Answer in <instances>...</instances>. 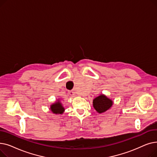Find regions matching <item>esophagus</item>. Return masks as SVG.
<instances>
[{
  "instance_id": "1",
  "label": "esophagus",
  "mask_w": 157,
  "mask_h": 157,
  "mask_svg": "<svg viewBox=\"0 0 157 157\" xmlns=\"http://www.w3.org/2000/svg\"><path fill=\"white\" fill-rule=\"evenodd\" d=\"M68 94L71 95V96H73L74 95V91H72V90H70V91L68 92Z\"/></svg>"
}]
</instances>
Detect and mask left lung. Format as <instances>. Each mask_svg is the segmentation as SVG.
<instances>
[{
	"mask_svg": "<svg viewBox=\"0 0 157 157\" xmlns=\"http://www.w3.org/2000/svg\"><path fill=\"white\" fill-rule=\"evenodd\" d=\"M113 102L105 95L101 94L95 98L93 101V106L98 113H103L111 108Z\"/></svg>",
	"mask_w": 157,
	"mask_h": 157,
	"instance_id": "1",
	"label": "left lung"
}]
</instances>
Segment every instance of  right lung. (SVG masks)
<instances>
[{"instance_id": "right-lung-1", "label": "right lung", "mask_w": 157, "mask_h": 157, "mask_svg": "<svg viewBox=\"0 0 157 157\" xmlns=\"http://www.w3.org/2000/svg\"><path fill=\"white\" fill-rule=\"evenodd\" d=\"M50 109L54 114H63L65 109L60 101H57L54 104H52L50 106Z\"/></svg>"}]
</instances>
